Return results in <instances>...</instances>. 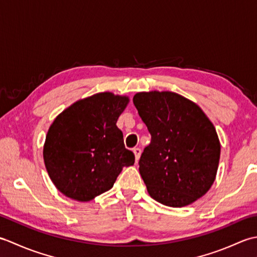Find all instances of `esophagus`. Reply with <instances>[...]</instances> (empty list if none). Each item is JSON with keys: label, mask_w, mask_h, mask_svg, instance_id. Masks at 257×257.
<instances>
[{"label": "esophagus", "mask_w": 257, "mask_h": 257, "mask_svg": "<svg viewBox=\"0 0 257 257\" xmlns=\"http://www.w3.org/2000/svg\"><path fill=\"white\" fill-rule=\"evenodd\" d=\"M134 154L136 157V161H138L140 156H141V149L138 148V147H136V148H134Z\"/></svg>", "instance_id": "obj_1"}]
</instances>
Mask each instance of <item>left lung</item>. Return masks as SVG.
Masks as SVG:
<instances>
[{"label":"left lung","mask_w":257,"mask_h":257,"mask_svg":"<svg viewBox=\"0 0 257 257\" xmlns=\"http://www.w3.org/2000/svg\"><path fill=\"white\" fill-rule=\"evenodd\" d=\"M134 105L151 135L139 172L154 200L171 207L193 203L210 190L221 145L203 110L171 91L138 92Z\"/></svg>","instance_id":"obj_1"}]
</instances>
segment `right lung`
Instances as JSON below:
<instances>
[{
  "mask_svg": "<svg viewBox=\"0 0 257 257\" xmlns=\"http://www.w3.org/2000/svg\"><path fill=\"white\" fill-rule=\"evenodd\" d=\"M129 98L99 92L74 102L47 132L43 157L53 183L76 201H90L110 190L135 155L125 149L117 120Z\"/></svg>",
  "mask_w": 257,
  "mask_h": 257,
  "instance_id": "right-lung-1",
  "label": "right lung"
}]
</instances>
